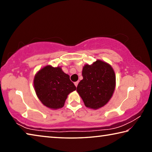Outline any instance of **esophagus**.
<instances>
[{"mask_svg": "<svg viewBox=\"0 0 152 152\" xmlns=\"http://www.w3.org/2000/svg\"><path fill=\"white\" fill-rule=\"evenodd\" d=\"M74 84H75L76 86H78V81L75 82H74Z\"/></svg>", "mask_w": 152, "mask_h": 152, "instance_id": "obj_1", "label": "esophagus"}]
</instances>
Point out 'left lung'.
Returning a JSON list of instances; mask_svg holds the SVG:
<instances>
[{"mask_svg": "<svg viewBox=\"0 0 152 152\" xmlns=\"http://www.w3.org/2000/svg\"><path fill=\"white\" fill-rule=\"evenodd\" d=\"M83 79L76 91L85 106L99 109L110 101L116 86V77L112 66L105 61L97 60L91 65L85 64L82 72Z\"/></svg>", "mask_w": 152, "mask_h": 152, "instance_id": "8db88e82", "label": "left lung"}]
</instances>
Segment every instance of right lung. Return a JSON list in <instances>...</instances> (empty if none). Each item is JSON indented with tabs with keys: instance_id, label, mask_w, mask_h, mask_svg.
Segmentation results:
<instances>
[{
	"instance_id": "add662e5",
	"label": "right lung",
	"mask_w": 152,
	"mask_h": 152,
	"mask_svg": "<svg viewBox=\"0 0 152 152\" xmlns=\"http://www.w3.org/2000/svg\"><path fill=\"white\" fill-rule=\"evenodd\" d=\"M33 85L38 99L43 105L51 109L62 108L68 95L76 89L60 66L48 65L37 72Z\"/></svg>"
}]
</instances>
